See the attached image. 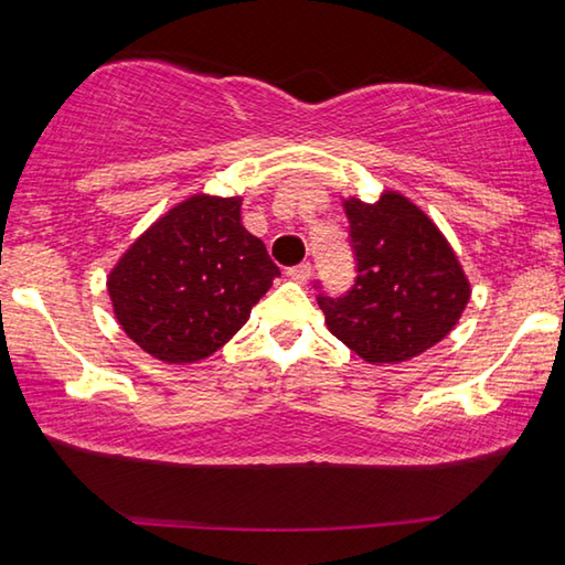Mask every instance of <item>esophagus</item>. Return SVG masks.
Instances as JSON below:
<instances>
[{"instance_id":"esophagus-1","label":"esophagus","mask_w":565,"mask_h":565,"mask_svg":"<svg viewBox=\"0 0 565 565\" xmlns=\"http://www.w3.org/2000/svg\"><path fill=\"white\" fill-rule=\"evenodd\" d=\"M286 276H289L291 281L306 284V281H309V276H311V264L309 262H301V264H296V266H289V269H286Z\"/></svg>"}]
</instances>
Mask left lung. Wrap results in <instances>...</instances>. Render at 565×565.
Returning a JSON list of instances; mask_svg holds the SVG:
<instances>
[{
    "label": "left lung",
    "instance_id": "left-lung-1",
    "mask_svg": "<svg viewBox=\"0 0 565 565\" xmlns=\"http://www.w3.org/2000/svg\"><path fill=\"white\" fill-rule=\"evenodd\" d=\"M343 209L356 279L341 296L313 284L329 331L369 363L414 359L461 319L471 296L461 264L406 196L386 191L376 204L349 199Z\"/></svg>",
    "mask_w": 565,
    "mask_h": 565
}]
</instances>
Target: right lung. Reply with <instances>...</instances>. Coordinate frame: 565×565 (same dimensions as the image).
Returning a JSON list of instances; mask_svg holds the SVG:
<instances>
[{
	"instance_id": "1",
	"label": "right lung",
	"mask_w": 565,
	"mask_h": 565,
	"mask_svg": "<svg viewBox=\"0 0 565 565\" xmlns=\"http://www.w3.org/2000/svg\"><path fill=\"white\" fill-rule=\"evenodd\" d=\"M242 199L191 196L131 244L109 274L114 313L159 361L194 363L244 327L279 276L242 226Z\"/></svg>"
}]
</instances>
